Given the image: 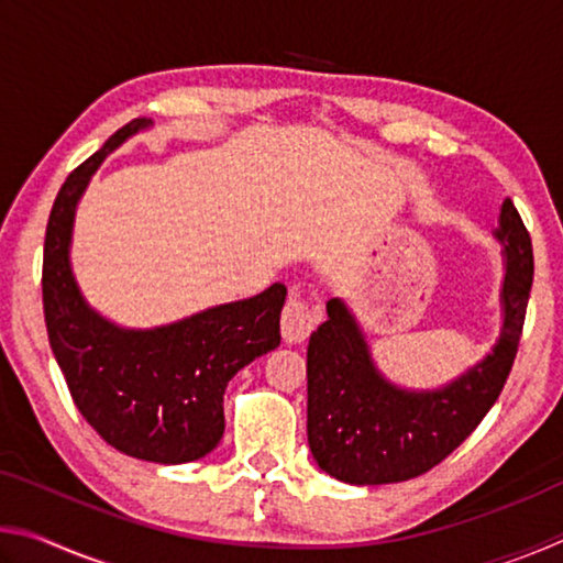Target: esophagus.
Returning a JSON list of instances; mask_svg holds the SVG:
<instances>
[{"instance_id": "esophagus-1", "label": "esophagus", "mask_w": 563, "mask_h": 563, "mask_svg": "<svg viewBox=\"0 0 563 563\" xmlns=\"http://www.w3.org/2000/svg\"><path fill=\"white\" fill-rule=\"evenodd\" d=\"M318 310L312 305L300 298L298 292H292L288 302L283 308V318H280V332L285 342H302L310 335L318 325Z\"/></svg>"}]
</instances>
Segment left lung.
Segmentation results:
<instances>
[{"instance_id": "obj_1", "label": "left lung", "mask_w": 563, "mask_h": 563, "mask_svg": "<svg viewBox=\"0 0 563 563\" xmlns=\"http://www.w3.org/2000/svg\"><path fill=\"white\" fill-rule=\"evenodd\" d=\"M497 238L507 253L504 328L492 355L434 393H407L377 373L345 302L308 345V442L322 472L347 484H393L446 460L501 395L527 318L533 283L531 238L517 206L504 201Z\"/></svg>"}]
</instances>
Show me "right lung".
I'll return each instance as SVG.
<instances>
[{
	"instance_id": "1",
	"label": "right lung",
	"mask_w": 563,
	"mask_h": 563,
	"mask_svg": "<svg viewBox=\"0 0 563 563\" xmlns=\"http://www.w3.org/2000/svg\"><path fill=\"white\" fill-rule=\"evenodd\" d=\"M148 123L129 121L64 180L44 238V320L74 405L101 440L136 460L184 464L221 442L231 377L280 345L288 288L275 283L156 330H121L84 302L69 268L76 201L101 161Z\"/></svg>"
}]
</instances>
